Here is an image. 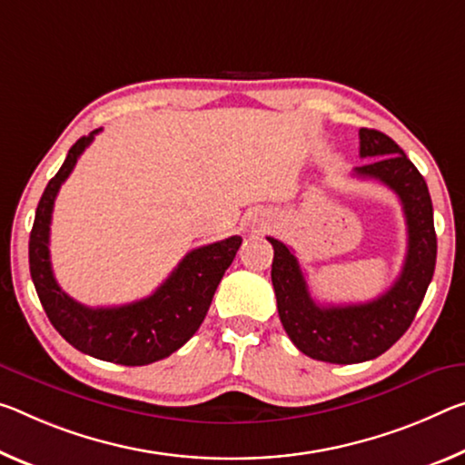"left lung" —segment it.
Returning <instances> with one entry per match:
<instances>
[{
  "label": "left lung",
  "mask_w": 465,
  "mask_h": 465,
  "mask_svg": "<svg viewBox=\"0 0 465 465\" xmlns=\"http://www.w3.org/2000/svg\"><path fill=\"white\" fill-rule=\"evenodd\" d=\"M360 157L374 159L353 169V175L391 188L401 201L408 225L403 269L382 296L364 304H316L292 250L267 238L275 250L271 282L285 333L302 353L331 364L366 362L391 348L414 321L437 262L432 201L416 165L395 140L371 128H360Z\"/></svg>",
  "instance_id": "1"
}]
</instances>
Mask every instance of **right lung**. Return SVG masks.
Segmentation results:
<instances>
[{
    "mask_svg": "<svg viewBox=\"0 0 465 465\" xmlns=\"http://www.w3.org/2000/svg\"><path fill=\"white\" fill-rule=\"evenodd\" d=\"M78 138L64 165L43 193L28 242L31 277L51 325L65 341L88 356L124 366H144L172 356L193 337L209 312L211 300L235 259L240 235L188 252L149 298L132 304L88 308L72 300L54 277L49 259V225L55 196L94 134Z\"/></svg>",
    "mask_w": 465,
    "mask_h": 465,
    "instance_id": "obj_1",
    "label": "right lung"
}]
</instances>
